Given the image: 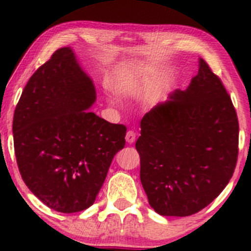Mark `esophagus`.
<instances>
[{"instance_id": "esophagus-1", "label": "esophagus", "mask_w": 251, "mask_h": 251, "mask_svg": "<svg viewBox=\"0 0 251 251\" xmlns=\"http://www.w3.org/2000/svg\"><path fill=\"white\" fill-rule=\"evenodd\" d=\"M135 140H136V133L133 132L132 130L127 131V133H126V142H128V144H133Z\"/></svg>"}]
</instances>
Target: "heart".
I'll return each instance as SVG.
<instances>
[{
    "instance_id": "heart-1",
    "label": "heart",
    "mask_w": 251,
    "mask_h": 251,
    "mask_svg": "<svg viewBox=\"0 0 251 251\" xmlns=\"http://www.w3.org/2000/svg\"><path fill=\"white\" fill-rule=\"evenodd\" d=\"M132 90V86L131 85H123V86H119L118 88V91L120 94H125V93H128V91Z\"/></svg>"
}]
</instances>
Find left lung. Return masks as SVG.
I'll use <instances>...</instances> for the list:
<instances>
[{"mask_svg":"<svg viewBox=\"0 0 251 251\" xmlns=\"http://www.w3.org/2000/svg\"><path fill=\"white\" fill-rule=\"evenodd\" d=\"M239 124L223 83L201 58L184 91L150 110L136 141L140 178L154 212L198 213L217 198L238 160Z\"/></svg>","mask_w":251,"mask_h":251,"instance_id":"left-lung-1","label":"left lung"}]
</instances>
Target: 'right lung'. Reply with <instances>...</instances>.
Wrapping results in <instances>:
<instances>
[{
    "instance_id": "right-lung-1",
    "label": "right lung",
    "mask_w": 251,
    "mask_h": 251,
    "mask_svg": "<svg viewBox=\"0 0 251 251\" xmlns=\"http://www.w3.org/2000/svg\"><path fill=\"white\" fill-rule=\"evenodd\" d=\"M93 80L64 47L30 76L13 115V144L22 179L47 207L81 212L97 198L126 126L89 111Z\"/></svg>"
}]
</instances>
